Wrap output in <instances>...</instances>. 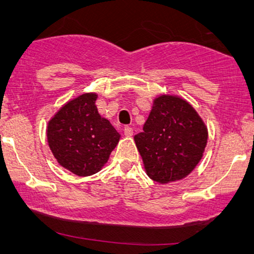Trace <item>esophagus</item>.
<instances>
[{
  "mask_svg": "<svg viewBox=\"0 0 254 254\" xmlns=\"http://www.w3.org/2000/svg\"><path fill=\"white\" fill-rule=\"evenodd\" d=\"M124 134L126 135V136H131V135H133V128L131 127H129V126H126L124 128Z\"/></svg>",
  "mask_w": 254,
  "mask_h": 254,
  "instance_id": "esophagus-1",
  "label": "esophagus"
}]
</instances>
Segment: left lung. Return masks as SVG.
<instances>
[{
  "mask_svg": "<svg viewBox=\"0 0 254 254\" xmlns=\"http://www.w3.org/2000/svg\"><path fill=\"white\" fill-rule=\"evenodd\" d=\"M208 130L194 107L178 96L154 99L143 125L134 136L147 175L159 184L189 176L203 156Z\"/></svg>",
  "mask_w": 254,
  "mask_h": 254,
  "instance_id": "1",
  "label": "left lung"
}]
</instances>
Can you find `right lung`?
Segmentation results:
<instances>
[{
	"label": "right lung",
	"mask_w": 254,
	"mask_h": 254,
	"mask_svg": "<svg viewBox=\"0 0 254 254\" xmlns=\"http://www.w3.org/2000/svg\"><path fill=\"white\" fill-rule=\"evenodd\" d=\"M97 97L88 92L69 100L47 125L52 154L59 164L79 177L100 171L120 140L116 128L98 113Z\"/></svg>",
	"instance_id": "add662e5"
}]
</instances>
